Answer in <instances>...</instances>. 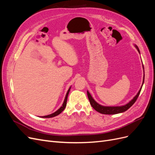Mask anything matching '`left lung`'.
Wrapping results in <instances>:
<instances>
[{
    "instance_id": "obj_1",
    "label": "left lung",
    "mask_w": 155,
    "mask_h": 155,
    "mask_svg": "<svg viewBox=\"0 0 155 155\" xmlns=\"http://www.w3.org/2000/svg\"><path fill=\"white\" fill-rule=\"evenodd\" d=\"M134 46L136 47V48L137 49L138 52L140 54V50L138 48V47L137 46V45H134ZM143 72H144V68H143ZM144 82V74H143V83L141 88H140V90L138 91V92L137 93V94L136 95L133 100H131L128 104H127L124 105H121V106H104L101 105L100 104L97 103L94 98L92 97V96L91 95V94L89 93V92L87 91V96L88 97L89 101H90V104L92 105V107L96 111H97L100 113L104 114H118V113H121V112H124L125 111H126L127 110H128L129 108L132 106L135 101H137V98L139 96V94L140 93V91L142 90V88L143 86V84Z\"/></svg>"
}]
</instances>
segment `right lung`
Masks as SVG:
<instances>
[{"label":"right lung","instance_id":"add662e5","mask_svg":"<svg viewBox=\"0 0 155 155\" xmlns=\"http://www.w3.org/2000/svg\"><path fill=\"white\" fill-rule=\"evenodd\" d=\"M70 88H71V87H70L68 90L67 92V94H66V96H65V98H64V100L63 101V104L62 105V106L59 109L56 110L55 112H54V113L51 114H49V115H46V116H41V118H52V117H54V116H56L59 115L60 113H61V112L64 110V109H65V107H66L67 106V98H68V94H69V92L70 91Z\"/></svg>","mask_w":155,"mask_h":155}]
</instances>
